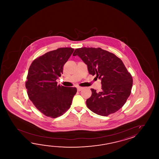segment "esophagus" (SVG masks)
<instances>
[{"instance_id":"1","label":"esophagus","mask_w":159,"mask_h":159,"mask_svg":"<svg viewBox=\"0 0 159 159\" xmlns=\"http://www.w3.org/2000/svg\"><path fill=\"white\" fill-rule=\"evenodd\" d=\"M82 89H83V88H81V87H78V88H77V91H81Z\"/></svg>"}]
</instances>
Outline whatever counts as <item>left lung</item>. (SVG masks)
Returning <instances> with one entry per match:
<instances>
[{"label": "left lung", "instance_id": "obj_1", "mask_svg": "<svg viewBox=\"0 0 159 159\" xmlns=\"http://www.w3.org/2000/svg\"><path fill=\"white\" fill-rule=\"evenodd\" d=\"M73 56L81 58L87 65L89 74L101 80V91L91 89V96L86 102L88 108L105 116L122 108L130 95L133 83L122 60L101 48H78Z\"/></svg>", "mask_w": 159, "mask_h": 159}]
</instances>
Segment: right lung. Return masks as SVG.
I'll use <instances>...</instances> for the list:
<instances>
[{"instance_id":"right-lung-1","label":"right lung","mask_w":159,"mask_h":159,"mask_svg":"<svg viewBox=\"0 0 159 159\" xmlns=\"http://www.w3.org/2000/svg\"><path fill=\"white\" fill-rule=\"evenodd\" d=\"M71 48H60L35 59L28 70L25 88L28 97L43 114L53 118L70 108L77 89L57 85L56 80L73 53Z\"/></svg>"}]
</instances>
